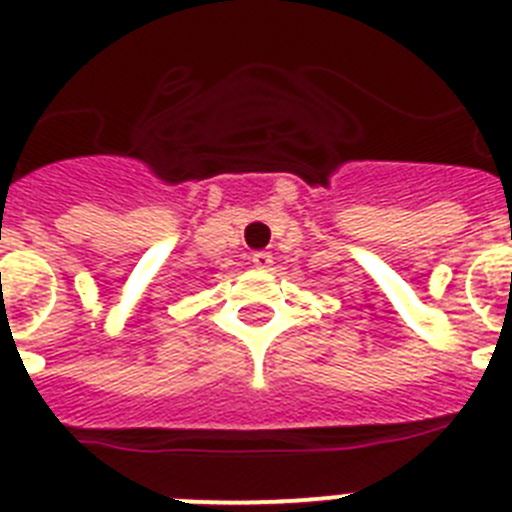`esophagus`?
I'll return each instance as SVG.
<instances>
[{
	"label": "esophagus",
	"mask_w": 512,
	"mask_h": 512,
	"mask_svg": "<svg viewBox=\"0 0 512 512\" xmlns=\"http://www.w3.org/2000/svg\"><path fill=\"white\" fill-rule=\"evenodd\" d=\"M251 264L256 266V269H259V271H266L271 264H274V256H271L269 251H256L251 256Z\"/></svg>",
	"instance_id": "34e87169"
}]
</instances>
